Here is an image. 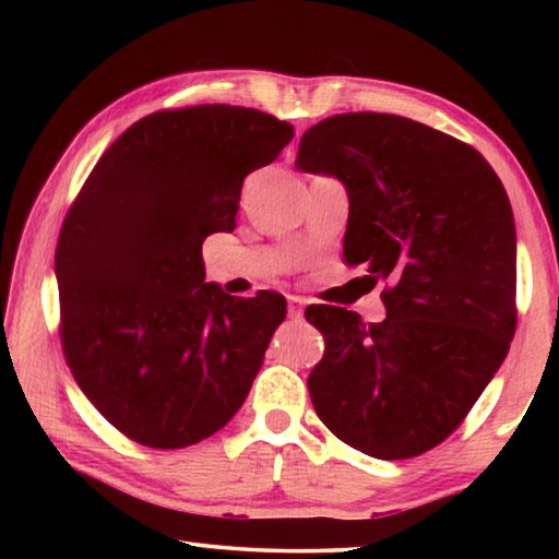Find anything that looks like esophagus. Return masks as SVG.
<instances>
[{
	"label": "esophagus",
	"instance_id": "1",
	"mask_svg": "<svg viewBox=\"0 0 559 559\" xmlns=\"http://www.w3.org/2000/svg\"><path fill=\"white\" fill-rule=\"evenodd\" d=\"M302 300L298 298V296H290L288 298V313H290V318H300L302 316Z\"/></svg>",
	"mask_w": 559,
	"mask_h": 559
}]
</instances>
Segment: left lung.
<instances>
[{"mask_svg":"<svg viewBox=\"0 0 559 559\" xmlns=\"http://www.w3.org/2000/svg\"><path fill=\"white\" fill-rule=\"evenodd\" d=\"M296 167L337 177L343 257L386 281L382 323L316 306L325 337L308 377L320 421L367 456L412 459L451 437L515 335V222L486 157L390 112H343L302 132Z\"/></svg>","mask_w":559,"mask_h":559,"instance_id":"1","label":"left lung"}]
</instances>
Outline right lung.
I'll use <instances>...</instances> for the list:
<instances>
[{
  "label": "right lung",
  "instance_id": "right-lung-1",
  "mask_svg": "<svg viewBox=\"0 0 559 559\" xmlns=\"http://www.w3.org/2000/svg\"><path fill=\"white\" fill-rule=\"evenodd\" d=\"M293 126L239 106L159 110L112 143L56 246L61 345L73 380L128 439L185 449L239 412L286 298L204 283L202 243L231 231L243 179Z\"/></svg>",
  "mask_w": 559,
  "mask_h": 559
}]
</instances>
